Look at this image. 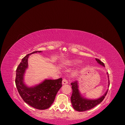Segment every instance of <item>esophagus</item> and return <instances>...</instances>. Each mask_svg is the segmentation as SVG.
Instances as JSON below:
<instances>
[{"instance_id": "34e87169", "label": "esophagus", "mask_w": 125, "mask_h": 125, "mask_svg": "<svg viewBox=\"0 0 125 125\" xmlns=\"http://www.w3.org/2000/svg\"><path fill=\"white\" fill-rule=\"evenodd\" d=\"M62 84H66L68 83V81L66 80V79H63L62 81Z\"/></svg>"}]
</instances>
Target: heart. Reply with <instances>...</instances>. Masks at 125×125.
<instances>
[{
    "mask_svg": "<svg viewBox=\"0 0 125 125\" xmlns=\"http://www.w3.org/2000/svg\"><path fill=\"white\" fill-rule=\"evenodd\" d=\"M73 63V62H72L71 61H66L65 62V63L67 64V65H71Z\"/></svg>",
    "mask_w": 125,
    "mask_h": 125,
    "instance_id": "obj_1",
    "label": "heart"
}]
</instances>
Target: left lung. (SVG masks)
Wrapping results in <instances>:
<instances>
[{"instance_id":"left-lung-1","label":"left lung","mask_w":125,"mask_h":125,"mask_svg":"<svg viewBox=\"0 0 125 125\" xmlns=\"http://www.w3.org/2000/svg\"><path fill=\"white\" fill-rule=\"evenodd\" d=\"M97 63H99L100 65L105 67L104 63L101 62L99 59L95 58ZM108 74V73H107ZM108 86L109 85V77L108 75ZM72 85V89H73V93L71 96V102L73 108L75 111L78 112H84L85 111L89 110V109L95 107V106L100 104L103 101L104 99L105 96L106 95L108 90L104 94L103 96L95 100H90L86 99L83 97L80 94L78 86V82L77 81H75L73 82H72L71 83Z\"/></svg>"}]
</instances>
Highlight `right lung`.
I'll use <instances>...</instances> for the list:
<instances>
[{
  "mask_svg": "<svg viewBox=\"0 0 125 125\" xmlns=\"http://www.w3.org/2000/svg\"><path fill=\"white\" fill-rule=\"evenodd\" d=\"M41 51H35L25 56L16 70L15 82L18 92L25 103L40 110L50 107L53 103L59 90L62 86V78L56 80L45 79L38 85L29 87L24 82V75L28 67L29 55Z\"/></svg>",
  "mask_w": 125,
  "mask_h": 125,
  "instance_id": "1",
  "label": "right lung"
}]
</instances>
